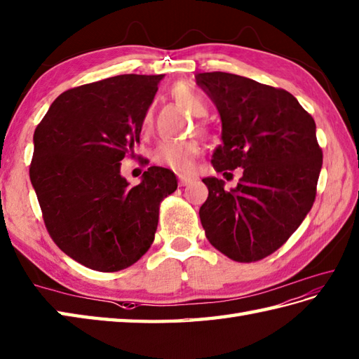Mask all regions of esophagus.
Here are the masks:
<instances>
[{"mask_svg": "<svg viewBox=\"0 0 359 359\" xmlns=\"http://www.w3.org/2000/svg\"><path fill=\"white\" fill-rule=\"evenodd\" d=\"M178 178H180V184L181 186L192 184L194 181H196V177H194V175H186V173H180Z\"/></svg>", "mask_w": 359, "mask_h": 359, "instance_id": "obj_1", "label": "esophagus"}]
</instances>
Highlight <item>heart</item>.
<instances>
[{
	"label": "heart",
	"instance_id": "obj_1",
	"mask_svg": "<svg viewBox=\"0 0 359 359\" xmlns=\"http://www.w3.org/2000/svg\"><path fill=\"white\" fill-rule=\"evenodd\" d=\"M172 97L178 102V104L184 105L190 113L203 118L208 113V105L204 100L203 94L198 93L194 88L187 85H177L172 88ZM153 123V107H150L144 114L142 119V128L150 130ZM200 130L204 131L203 126ZM200 153V144L196 141H184V142H161L153 151V159L161 165H167L170 169L187 172L192 169L195 158Z\"/></svg>",
	"mask_w": 359,
	"mask_h": 359
}]
</instances>
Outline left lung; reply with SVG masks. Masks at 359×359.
<instances>
[{"instance_id":"left-lung-1","label":"left lung","mask_w":359,"mask_h":359,"mask_svg":"<svg viewBox=\"0 0 359 359\" xmlns=\"http://www.w3.org/2000/svg\"><path fill=\"white\" fill-rule=\"evenodd\" d=\"M195 79L222 119L223 144L212 165L217 172L243 169L231 190L223 180H203L209 190L200 208L204 232L232 260H262L291 237L316 198L323 167L316 123L282 88L220 71Z\"/></svg>"}]
</instances>
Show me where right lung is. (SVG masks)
Here are the masks:
<instances>
[{"label": "right lung", "mask_w": 359, "mask_h": 359, "mask_svg": "<svg viewBox=\"0 0 359 359\" xmlns=\"http://www.w3.org/2000/svg\"><path fill=\"white\" fill-rule=\"evenodd\" d=\"M163 77L122 74L71 88L35 128L29 177L43 220L55 245L86 268L114 273L141 259L161 201L178 187L164 167H149L135 187L121 177Z\"/></svg>", "instance_id": "1"}]
</instances>
